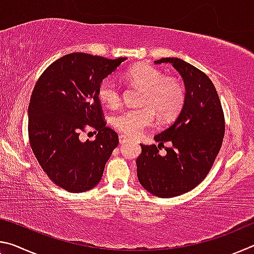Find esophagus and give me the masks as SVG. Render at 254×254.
<instances>
[{
  "mask_svg": "<svg viewBox=\"0 0 254 254\" xmlns=\"http://www.w3.org/2000/svg\"><path fill=\"white\" fill-rule=\"evenodd\" d=\"M127 140H128L127 137L126 135H123V134L119 136V141H120V143H126Z\"/></svg>",
  "mask_w": 254,
  "mask_h": 254,
  "instance_id": "1",
  "label": "esophagus"
}]
</instances>
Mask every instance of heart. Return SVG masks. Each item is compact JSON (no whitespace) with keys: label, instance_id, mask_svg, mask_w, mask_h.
Here are the masks:
<instances>
[{"label":"heart","instance_id":"b5f03b06","mask_svg":"<svg viewBox=\"0 0 254 254\" xmlns=\"http://www.w3.org/2000/svg\"><path fill=\"white\" fill-rule=\"evenodd\" d=\"M127 79L143 88L140 109L120 112L112 119V124L127 135L136 136L151 127L156 113L160 121H169L177 115L185 102V89L180 81L147 64L131 67L126 74ZM100 101L110 107H115L121 101V93L117 81L112 78L103 79L98 85Z\"/></svg>","mask_w":254,"mask_h":254}]
</instances>
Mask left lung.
<instances>
[{
  "label": "left lung",
  "mask_w": 254,
  "mask_h": 254,
  "mask_svg": "<svg viewBox=\"0 0 254 254\" xmlns=\"http://www.w3.org/2000/svg\"><path fill=\"white\" fill-rule=\"evenodd\" d=\"M162 63L171 64L183 77L185 102L176 121L154 136L158 147L141 144L136 175L145 190L170 198L194 189L207 176L222 147L225 122L221 101L207 75L179 58L154 62ZM165 142H171L172 147L161 156L158 150Z\"/></svg>",
  "instance_id": "1"
}]
</instances>
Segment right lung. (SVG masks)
<instances>
[{
  "mask_svg": "<svg viewBox=\"0 0 254 254\" xmlns=\"http://www.w3.org/2000/svg\"><path fill=\"white\" fill-rule=\"evenodd\" d=\"M124 60L66 55L51 64L34 86L28 109L30 145L47 176L67 191L95 187L118 147V133L105 127L97 89ZM86 127L98 131L94 141H80Z\"/></svg>",
  "mask_w": 254,
  "mask_h": 254,
  "instance_id": "1",
  "label": "right lung"
}]
</instances>
